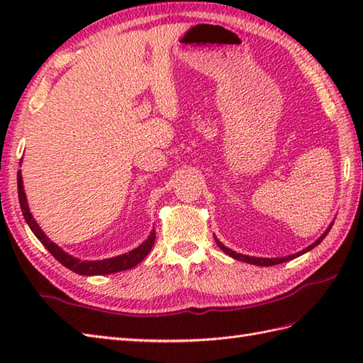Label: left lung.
<instances>
[{
	"label": "left lung",
	"instance_id": "obj_1",
	"mask_svg": "<svg viewBox=\"0 0 363 363\" xmlns=\"http://www.w3.org/2000/svg\"><path fill=\"white\" fill-rule=\"evenodd\" d=\"M330 230V226L326 229V233L323 234L317 242L315 243H312L311 246H307L306 250H303V251H299V252H296V254H291V256H285V257H272V259H264V257H251V256H245V254H240V252H235V251H233V250H229V248H226L225 245H223L220 240H217V238H215V242H217V245L220 246V250H223L225 251L228 256H230V257H234L235 260H242V262H246V264H252V265H257V267H272V265H277V264H282V262H287V260H291V259H295V257H299L301 254H304V252H307V251H311L312 248H315V246H317L318 243H321L323 242V238H325L326 235H328V233Z\"/></svg>",
	"mask_w": 363,
	"mask_h": 363
}]
</instances>
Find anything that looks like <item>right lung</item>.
<instances>
[{
  "label": "right lung",
  "instance_id": "add662e5",
  "mask_svg": "<svg viewBox=\"0 0 363 363\" xmlns=\"http://www.w3.org/2000/svg\"><path fill=\"white\" fill-rule=\"evenodd\" d=\"M17 186H18V199H20V207L23 212V217H25L28 226L33 230L34 235L43 243V246L48 250L52 257L59 260L60 264L64 267H67L72 272L78 273V274H84V276H96V274H111V273H118V272H125V269H130L133 267H135L137 264L148 256V252L151 251L154 240H156V230H152L150 234V237L146 240L137 246L135 250L129 251L126 254H121V256L117 257H111V259H104V260H81L76 259L70 254H67L62 248H59L56 243H52L48 237L45 235L43 230L40 229V226L37 225V221L34 220L33 213L29 212V206L26 201V194L25 189H23V179H21V172H18L17 174Z\"/></svg>",
  "mask_w": 363,
  "mask_h": 363
}]
</instances>
